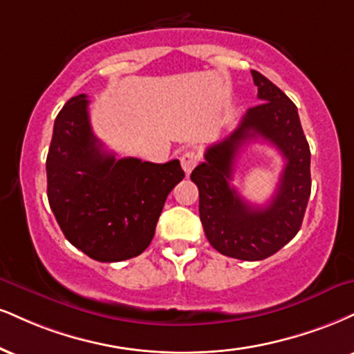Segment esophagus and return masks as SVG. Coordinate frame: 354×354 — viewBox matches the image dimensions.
<instances>
[{"label": "esophagus", "instance_id": "obj_1", "mask_svg": "<svg viewBox=\"0 0 354 354\" xmlns=\"http://www.w3.org/2000/svg\"><path fill=\"white\" fill-rule=\"evenodd\" d=\"M180 160H181V166H183V169H185V173L189 174L194 169V166L199 163V160H201V158H199V155L194 150H189V151L183 153Z\"/></svg>", "mask_w": 354, "mask_h": 354}]
</instances>
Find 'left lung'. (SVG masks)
<instances>
[{
	"label": "left lung",
	"instance_id": "8db88e82",
	"mask_svg": "<svg viewBox=\"0 0 354 354\" xmlns=\"http://www.w3.org/2000/svg\"><path fill=\"white\" fill-rule=\"evenodd\" d=\"M252 77L261 104L247 110L227 138L211 145L206 161L191 173L207 241L218 252L241 261H262L290 242L300 231L312 191L310 147L295 104L261 72L252 71ZM257 136L286 158L279 188L266 208L245 203L228 183L239 148Z\"/></svg>",
	"mask_w": 354,
	"mask_h": 354
}]
</instances>
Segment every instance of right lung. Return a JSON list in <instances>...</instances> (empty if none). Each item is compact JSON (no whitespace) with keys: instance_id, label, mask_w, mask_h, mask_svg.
<instances>
[{"instance_id":"add662e5","label":"right lung","mask_w":354,"mask_h":354,"mask_svg":"<svg viewBox=\"0 0 354 354\" xmlns=\"http://www.w3.org/2000/svg\"><path fill=\"white\" fill-rule=\"evenodd\" d=\"M46 171L49 206L64 236L99 262L142 254L169 191L185 178L178 160L158 165L105 151L92 131L84 93L55 117Z\"/></svg>"}]
</instances>
